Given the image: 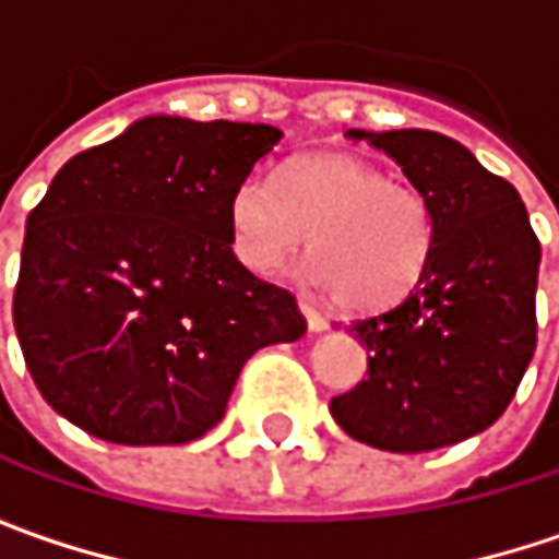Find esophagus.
I'll return each instance as SVG.
<instances>
[{"label":"esophagus","mask_w":559,"mask_h":559,"mask_svg":"<svg viewBox=\"0 0 559 559\" xmlns=\"http://www.w3.org/2000/svg\"><path fill=\"white\" fill-rule=\"evenodd\" d=\"M300 313L307 317V326H310V333H323V330L330 326V323H326V317H323V313H317V310H313L307 300H300Z\"/></svg>","instance_id":"esophagus-1"}]
</instances>
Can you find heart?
<instances>
[{"label": "heart", "mask_w": 559, "mask_h": 559, "mask_svg": "<svg viewBox=\"0 0 559 559\" xmlns=\"http://www.w3.org/2000/svg\"><path fill=\"white\" fill-rule=\"evenodd\" d=\"M236 259L272 278L304 249L307 281L330 290L346 310L401 304L433 259L437 216L430 200L394 183L389 170L356 155H307L269 177H246L229 200Z\"/></svg>", "instance_id": "obj_1"}]
</instances>
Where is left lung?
I'll return each mask as SVG.
<instances>
[{"mask_svg": "<svg viewBox=\"0 0 559 559\" xmlns=\"http://www.w3.org/2000/svg\"><path fill=\"white\" fill-rule=\"evenodd\" d=\"M394 158L437 216L420 284L389 310L353 320L369 379L330 401L359 443L427 453L492 427L537 346L540 242L518 190L460 142L427 129L346 132Z\"/></svg>", "mask_w": 559, "mask_h": 559, "instance_id": "obj_1", "label": "left lung"}]
</instances>
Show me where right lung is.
Instances as JSON below:
<instances>
[{
  "label": "right lung",
  "instance_id": "right-lung-1",
  "mask_svg": "<svg viewBox=\"0 0 559 559\" xmlns=\"http://www.w3.org/2000/svg\"><path fill=\"white\" fill-rule=\"evenodd\" d=\"M275 126L145 116L57 170L28 213L12 320L45 401L126 447L216 427L242 366L294 343L290 290L233 252V190Z\"/></svg>",
  "mask_w": 559,
  "mask_h": 559
}]
</instances>
